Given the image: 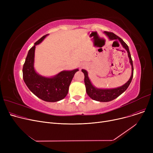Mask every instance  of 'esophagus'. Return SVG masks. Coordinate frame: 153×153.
I'll return each instance as SVG.
<instances>
[{
  "instance_id": "1",
  "label": "esophagus",
  "mask_w": 153,
  "mask_h": 153,
  "mask_svg": "<svg viewBox=\"0 0 153 153\" xmlns=\"http://www.w3.org/2000/svg\"><path fill=\"white\" fill-rule=\"evenodd\" d=\"M81 67H82V68H83V67H84V66H81Z\"/></svg>"
}]
</instances>
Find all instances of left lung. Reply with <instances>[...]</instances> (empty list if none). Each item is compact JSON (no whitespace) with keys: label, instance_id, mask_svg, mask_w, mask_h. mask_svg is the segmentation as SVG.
Here are the masks:
<instances>
[{"label":"left lung","instance_id":"8db88e82","mask_svg":"<svg viewBox=\"0 0 153 153\" xmlns=\"http://www.w3.org/2000/svg\"><path fill=\"white\" fill-rule=\"evenodd\" d=\"M105 33L107 35V36L111 40H118L122 44L123 47L126 50L128 53V58L130 59V62L131 66V75L128 80L127 82H126L124 85L114 88V89H98V88L95 87L94 86L91 82V80L88 76V72L85 69H82V72L84 74V83L86 88V92L87 95L89 96V97L96 101L99 102H110L115 99L117 98L118 96H120L122 93H123L130 85L133 76V61L131 57V54L130 53L129 48H128V45L123 42V40L120 38L119 36L114 34V33H111V32L108 31H105ZM116 42V41H115Z\"/></svg>","mask_w":153,"mask_h":153}]
</instances>
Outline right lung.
I'll use <instances>...</instances> for the list:
<instances>
[{
  "mask_svg": "<svg viewBox=\"0 0 153 153\" xmlns=\"http://www.w3.org/2000/svg\"><path fill=\"white\" fill-rule=\"evenodd\" d=\"M47 35L38 40L28 51L23 67V78L28 89L36 97L46 102H54L66 97L72 79L79 69L62 71L51 77H44L37 73L34 68L35 46Z\"/></svg>",
  "mask_w": 153,
  "mask_h": 153,
  "instance_id": "add662e5",
  "label": "right lung"
}]
</instances>
